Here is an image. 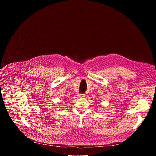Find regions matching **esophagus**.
<instances>
[{"instance_id":"obj_1","label":"esophagus","mask_w":156,"mask_h":156,"mask_svg":"<svg viewBox=\"0 0 156 156\" xmlns=\"http://www.w3.org/2000/svg\"><path fill=\"white\" fill-rule=\"evenodd\" d=\"M78 96H79L80 98H81L85 97V94H80Z\"/></svg>"}]
</instances>
